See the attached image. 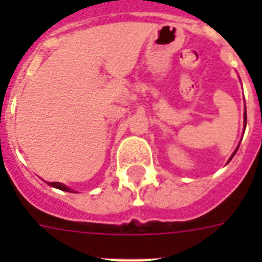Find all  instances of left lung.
<instances>
[{"label": "left lung", "instance_id": "1", "mask_svg": "<svg viewBox=\"0 0 262 262\" xmlns=\"http://www.w3.org/2000/svg\"><path fill=\"white\" fill-rule=\"evenodd\" d=\"M245 126H246V110H245ZM236 151H238V149H235V152H236ZM235 152H234V154H232V156L235 155ZM232 156H231V158H230V160L232 159Z\"/></svg>", "mask_w": 262, "mask_h": 262}]
</instances>
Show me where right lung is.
<instances>
[{
	"mask_svg": "<svg viewBox=\"0 0 262 262\" xmlns=\"http://www.w3.org/2000/svg\"><path fill=\"white\" fill-rule=\"evenodd\" d=\"M49 185H50V186H53V187H57V189H59V190L71 191V193H76V191L72 190L71 187L65 186V185H63V183H61V182H50V183H49Z\"/></svg>",
	"mask_w": 262,
	"mask_h": 262,
	"instance_id": "add662e5",
	"label": "right lung"
}]
</instances>
